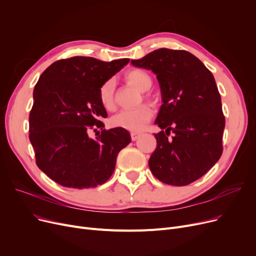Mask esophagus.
<instances>
[{"mask_svg": "<svg viewBox=\"0 0 256 256\" xmlns=\"http://www.w3.org/2000/svg\"><path fill=\"white\" fill-rule=\"evenodd\" d=\"M140 136H141L140 132H130V138H132V141L138 140V139L140 138Z\"/></svg>", "mask_w": 256, "mask_h": 256, "instance_id": "esophagus-1", "label": "esophagus"}]
</instances>
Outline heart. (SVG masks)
Masks as SVG:
<instances>
[{
    "label": "heart",
    "mask_w": 256,
    "mask_h": 256,
    "mask_svg": "<svg viewBox=\"0 0 256 256\" xmlns=\"http://www.w3.org/2000/svg\"><path fill=\"white\" fill-rule=\"evenodd\" d=\"M126 82L140 91L150 90L152 86L150 76L141 70H130L126 74ZM98 98L102 106L108 111H112L116 106V82L114 78L104 80L98 89ZM144 98L152 104H158V98L152 93H145ZM152 118V110L150 106L142 104L134 110H124L112 117L111 124L116 128H121L132 132L142 130Z\"/></svg>",
    "instance_id": "b5f03b06"
}]
</instances>
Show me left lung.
<instances>
[{
  "label": "left lung",
  "instance_id": "left-lung-1",
  "mask_svg": "<svg viewBox=\"0 0 256 256\" xmlns=\"http://www.w3.org/2000/svg\"><path fill=\"white\" fill-rule=\"evenodd\" d=\"M132 64L152 70L162 92L156 124L163 130L154 134L156 148L150 168L164 184H190L204 176L223 152L225 117L214 76L184 50L158 48Z\"/></svg>",
  "mask_w": 256,
  "mask_h": 256
}]
</instances>
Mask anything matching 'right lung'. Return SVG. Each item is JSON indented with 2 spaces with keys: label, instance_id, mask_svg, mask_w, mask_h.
Returning a JSON list of instances; mask_svg holds the SVG:
<instances>
[{
  "label": "right lung",
  "instance_id": "right-lung-1",
  "mask_svg": "<svg viewBox=\"0 0 256 256\" xmlns=\"http://www.w3.org/2000/svg\"><path fill=\"white\" fill-rule=\"evenodd\" d=\"M128 62L76 56L54 62L40 76L29 115V139L38 168L54 182L85 189L111 178L130 136L121 128H104L100 119L108 114L98 89ZM98 128L101 134L90 138L88 132Z\"/></svg>",
  "mask_w": 256,
  "mask_h": 256
}]
</instances>
